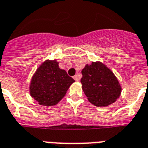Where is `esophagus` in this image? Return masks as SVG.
Wrapping results in <instances>:
<instances>
[{
  "mask_svg": "<svg viewBox=\"0 0 148 148\" xmlns=\"http://www.w3.org/2000/svg\"><path fill=\"white\" fill-rule=\"evenodd\" d=\"M73 79L75 80V81H79V75H75V76H73Z\"/></svg>",
  "mask_w": 148,
  "mask_h": 148,
  "instance_id": "esophagus-1",
  "label": "esophagus"
}]
</instances>
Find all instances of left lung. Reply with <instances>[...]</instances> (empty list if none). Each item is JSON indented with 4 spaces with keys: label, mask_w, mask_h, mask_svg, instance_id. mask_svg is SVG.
<instances>
[{
    "label": "left lung",
    "mask_w": 148,
    "mask_h": 148,
    "mask_svg": "<svg viewBox=\"0 0 148 148\" xmlns=\"http://www.w3.org/2000/svg\"><path fill=\"white\" fill-rule=\"evenodd\" d=\"M82 74V88L92 105L106 107L119 98L121 85L112 70L102 62H92L91 65H86Z\"/></svg>",
    "instance_id": "left-lung-1"
}]
</instances>
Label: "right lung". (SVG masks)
<instances>
[{
  "instance_id": "obj_1",
  "label": "right lung",
  "mask_w": 148,
  "mask_h": 148,
  "mask_svg": "<svg viewBox=\"0 0 148 148\" xmlns=\"http://www.w3.org/2000/svg\"><path fill=\"white\" fill-rule=\"evenodd\" d=\"M74 82L64 69L59 67L56 60H46L32 77L29 93L40 106H55Z\"/></svg>"
}]
</instances>
